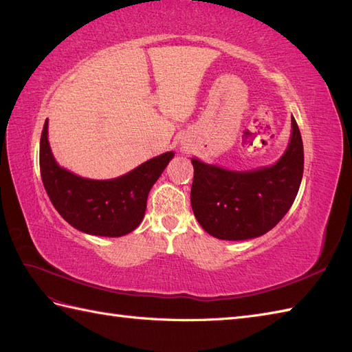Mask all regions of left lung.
<instances>
[{
	"label": "left lung",
	"mask_w": 352,
	"mask_h": 352,
	"mask_svg": "<svg viewBox=\"0 0 352 352\" xmlns=\"http://www.w3.org/2000/svg\"><path fill=\"white\" fill-rule=\"evenodd\" d=\"M190 206L210 235L242 241L264 235L283 219L304 172L301 132L292 117L289 146L278 163L252 172H230L192 160Z\"/></svg>",
	"instance_id": "left-lung-1"
}]
</instances>
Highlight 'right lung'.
<instances>
[{"label":"right lung","instance_id":"right-lung-1","mask_svg":"<svg viewBox=\"0 0 352 352\" xmlns=\"http://www.w3.org/2000/svg\"><path fill=\"white\" fill-rule=\"evenodd\" d=\"M47 135L45 122L39 145L42 184L69 225L89 235L109 238L123 236L140 226L150 189L173 158L172 151L148 160L117 179L92 180L61 168L51 154Z\"/></svg>","mask_w":352,"mask_h":352}]
</instances>
